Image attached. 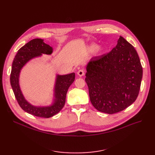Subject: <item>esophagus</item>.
I'll return each instance as SVG.
<instances>
[{"instance_id": "1", "label": "esophagus", "mask_w": 155, "mask_h": 155, "mask_svg": "<svg viewBox=\"0 0 155 155\" xmlns=\"http://www.w3.org/2000/svg\"><path fill=\"white\" fill-rule=\"evenodd\" d=\"M77 74H78V75L79 77H82V76L84 75L85 73H84V71L83 70H80L78 71Z\"/></svg>"}]
</instances>
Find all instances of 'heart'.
<instances>
[{
	"mask_svg": "<svg viewBox=\"0 0 155 155\" xmlns=\"http://www.w3.org/2000/svg\"><path fill=\"white\" fill-rule=\"evenodd\" d=\"M103 48L102 47H99L97 48V45L93 44L88 47V51L90 52H94L96 51L97 53H102L103 51Z\"/></svg>",
	"mask_w": 155,
	"mask_h": 155,
	"instance_id": "obj_1",
	"label": "heart"
}]
</instances>
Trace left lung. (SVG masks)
Returning a JSON list of instances; mask_svg holds the SVG:
<instances>
[{"mask_svg":"<svg viewBox=\"0 0 155 155\" xmlns=\"http://www.w3.org/2000/svg\"><path fill=\"white\" fill-rule=\"evenodd\" d=\"M86 70L89 97L97 110L112 114L136 100L143 68L134 48L123 37L109 53L92 58Z\"/></svg>","mask_w":155,"mask_h":155,"instance_id":"1","label":"left lung"}]
</instances>
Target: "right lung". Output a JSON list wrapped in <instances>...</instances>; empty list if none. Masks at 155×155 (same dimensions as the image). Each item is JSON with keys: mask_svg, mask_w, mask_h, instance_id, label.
Masks as SVG:
<instances>
[{"mask_svg": "<svg viewBox=\"0 0 155 155\" xmlns=\"http://www.w3.org/2000/svg\"><path fill=\"white\" fill-rule=\"evenodd\" d=\"M42 39H34L21 48L13 60L11 73V85L20 107L26 112L37 117L49 118L58 114L65 104L68 88L74 82L75 74L57 75L54 88V99L52 104L48 106H35L29 103L21 92L19 86V75L21 69L32 58L42 56L43 54H51L53 48L44 43Z\"/></svg>", "mask_w": 155, "mask_h": 155, "instance_id": "right-lung-1", "label": "right lung"}]
</instances>
